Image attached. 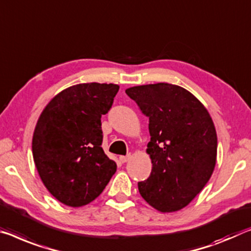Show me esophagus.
<instances>
[{
    "label": "esophagus",
    "mask_w": 251,
    "mask_h": 251,
    "mask_svg": "<svg viewBox=\"0 0 251 251\" xmlns=\"http://www.w3.org/2000/svg\"><path fill=\"white\" fill-rule=\"evenodd\" d=\"M129 158H130L129 154L128 155H122V156H119V161H121L122 163H126V162L129 161Z\"/></svg>",
    "instance_id": "obj_1"
}]
</instances>
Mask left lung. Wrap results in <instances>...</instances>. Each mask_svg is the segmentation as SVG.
<instances>
[{"mask_svg":"<svg viewBox=\"0 0 251 251\" xmlns=\"http://www.w3.org/2000/svg\"><path fill=\"white\" fill-rule=\"evenodd\" d=\"M149 117L146 152L152 172L138 182L142 198L161 212L178 211L208 183L217 161V133L208 110L184 88L171 83L126 89Z\"/></svg>","mask_w":251,"mask_h":251,"instance_id":"8db88e82","label":"left lung"}]
</instances>
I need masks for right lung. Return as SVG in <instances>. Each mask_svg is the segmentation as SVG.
<instances>
[{
    "label": "right lung",
    "instance_id": "add662e5",
    "mask_svg": "<svg viewBox=\"0 0 251 251\" xmlns=\"http://www.w3.org/2000/svg\"><path fill=\"white\" fill-rule=\"evenodd\" d=\"M118 89L114 83H79L59 93L40 115L33 160L43 184L63 204L90 203L116 172L101 147V115Z\"/></svg>",
    "mask_w": 251,
    "mask_h": 251
}]
</instances>
